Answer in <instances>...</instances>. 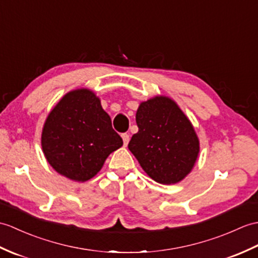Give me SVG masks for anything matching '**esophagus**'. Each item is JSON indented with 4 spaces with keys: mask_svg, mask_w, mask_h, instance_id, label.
Returning <instances> with one entry per match:
<instances>
[{
    "mask_svg": "<svg viewBox=\"0 0 258 258\" xmlns=\"http://www.w3.org/2000/svg\"><path fill=\"white\" fill-rule=\"evenodd\" d=\"M122 139L124 142V146H127V144L130 142V135L127 133H124V134H122Z\"/></svg>",
    "mask_w": 258,
    "mask_h": 258,
    "instance_id": "obj_1",
    "label": "esophagus"
}]
</instances>
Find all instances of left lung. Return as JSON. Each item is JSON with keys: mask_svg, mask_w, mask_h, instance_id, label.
Instances as JSON below:
<instances>
[{"mask_svg": "<svg viewBox=\"0 0 258 258\" xmlns=\"http://www.w3.org/2000/svg\"><path fill=\"white\" fill-rule=\"evenodd\" d=\"M139 132L128 149L155 181L171 184L181 181L194 168L199 155V140L175 101L155 97L142 102L136 112Z\"/></svg>", "mask_w": 258, "mask_h": 258, "instance_id": "1", "label": "left lung"}]
</instances>
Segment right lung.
I'll return each mask as SVG.
<instances>
[{"instance_id": "add662e5", "label": "right lung", "mask_w": 258, "mask_h": 258, "mask_svg": "<svg viewBox=\"0 0 258 258\" xmlns=\"http://www.w3.org/2000/svg\"><path fill=\"white\" fill-rule=\"evenodd\" d=\"M123 145L100 99L88 89L70 91L47 116L41 133L45 157L58 173L87 181Z\"/></svg>"}]
</instances>
